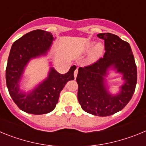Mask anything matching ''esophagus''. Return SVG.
<instances>
[{
  "label": "esophagus",
  "instance_id": "esophagus-1",
  "mask_svg": "<svg viewBox=\"0 0 146 146\" xmlns=\"http://www.w3.org/2000/svg\"><path fill=\"white\" fill-rule=\"evenodd\" d=\"M77 72H78V70H77V69H76L75 70H74V78H76L77 76Z\"/></svg>",
  "mask_w": 146,
  "mask_h": 146
}]
</instances>
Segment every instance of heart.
I'll list each match as a JSON object with an SVG mask.
<instances>
[{"label": "heart", "mask_w": 146, "mask_h": 146, "mask_svg": "<svg viewBox=\"0 0 146 146\" xmlns=\"http://www.w3.org/2000/svg\"><path fill=\"white\" fill-rule=\"evenodd\" d=\"M94 46V48L93 47ZM92 48L93 50L91 52V55H90V58L93 61H96V60H99L103 55L104 47L102 45V44L101 43H98L95 45V42H90L86 44V51H89V50H91Z\"/></svg>", "instance_id": "heart-1"}]
</instances>
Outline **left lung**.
Wrapping results in <instances>:
<instances>
[{
  "mask_svg": "<svg viewBox=\"0 0 146 146\" xmlns=\"http://www.w3.org/2000/svg\"><path fill=\"white\" fill-rule=\"evenodd\" d=\"M105 53L95 64L78 69L77 98L82 109L94 115L108 116L123 109L131 100L137 84V66L128 42L110 33H99ZM110 70L121 75L117 94L109 91L106 78Z\"/></svg>",
  "mask_w": 146,
  "mask_h": 146,
  "instance_id": "left-lung-1",
  "label": "left lung"
}]
</instances>
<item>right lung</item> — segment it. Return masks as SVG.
I'll return each mask as SVG.
<instances>
[{
	"instance_id": "right-lung-1",
	"label": "right lung",
	"mask_w": 146,
	"mask_h": 146,
	"mask_svg": "<svg viewBox=\"0 0 146 146\" xmlns=\"http://www.w3.org/2000/svg\"><path fill=\"white\" fill-rule=\"evenodd\" d=\"M55 39L50 32L35 30L23 36L11 46L6 70V86L13 101L25 113L42 115L52 111L66 82L74 79L75 66H72L66 74H60L51 65L47 77L33 89L25 91L20 88L29 62L47 56Z\"/></svg>"
}]
</instances>
